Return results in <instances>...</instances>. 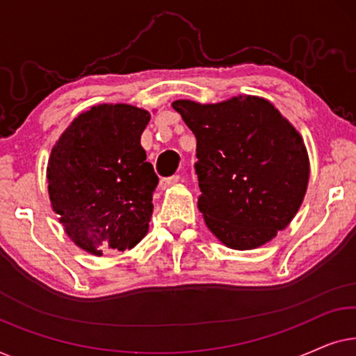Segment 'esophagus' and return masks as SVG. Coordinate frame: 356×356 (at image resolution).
I'll return each mask as SVG.
<instances>
[{"mask_svg":"<svg viewBox=\"0 0 356 356\" xmlns=\"http://www.w3.org/2000/svg\"><path fill=\"white\" fill-rule=\"evenodd\" d=\"M179 181V175H173V177H168V178H162L160 179V189H167L170 186H173L175 183Z\"/></svg>","mask_w":356,"mask_h":356,"instance_id":"1","label":"esophagus"}]
</instances>
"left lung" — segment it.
Returning a JSON list of instances; mask_svg holds the SVG:
<instances>
[{
	"label": "left lung",
	"instance_id": "8db88e82",
	"mask_svg": "<svg viewBox=\"0 0 356 356\" xmlns=\"http://www.w3.org/2000/svg\"><path fill=\"white\" fill-rule=\"evenodd\" d=\"M172 106L196 136L197 207L232 250H254L289 225L303 202L309 160L303 139L269 100Z\"/></svg>",
	"mask_w": 356,
	"mask_h": 356
}]
</instances>
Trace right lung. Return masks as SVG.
<instances>
[{"label":"right lung","instance_id":"1","mask_svg":"<svg viewBox=\"0 0 356 356\" xmlns=\"http://www.w3.org/2000/svg\"><path fill=\"white\" fill-rule=\"evenodd\" d=\"M150 113L97 105L67 126L47 167L51 207L67 236L90 254L131 250L145 236L159 184L140 145Z\"/></svg>","mask_w":356,"mask_h":356}]
</instances>
